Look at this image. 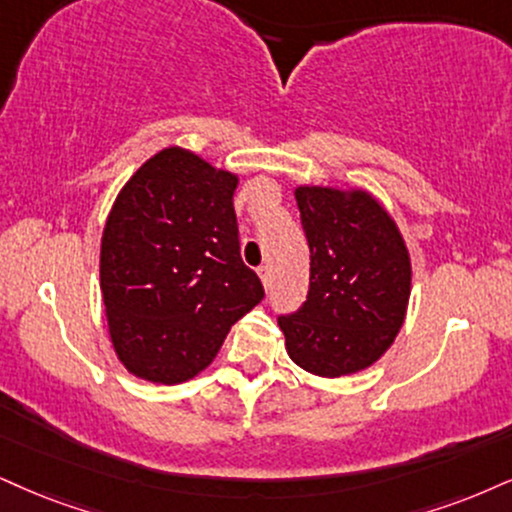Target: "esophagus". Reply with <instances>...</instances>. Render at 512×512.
I'll return each instance as SVG.
<instances>
[{
  "label": "esophagus",
  "mask_w": 512,
  "mask_h": 512,
  "mask_svg": "<svg viewBox=\"0 0 512 512\" xmlns=\"http://www.w3.org/2000/svg\"><path fill=\"white\" fill-rule=\"evenodd\" d=\"M258 277H261L263 287H270V280H273V277H270V268H268V266L258 268Z\"/></svg>",
  "instance_id": "obj_1"
}]
</instances>
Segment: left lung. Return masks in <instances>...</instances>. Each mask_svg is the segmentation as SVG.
I'll use <instances>...</instances> for the list:
<instances>
[{
  "label": "left lung",
  "instance_id": "8db88e82",
  "mask_svg": "<svg viewBox=\"0 0 512 512\" xmlns=\"http://www.w3.org/2000/svg\"><path fill=\"white\" fill-rule=\"evenodd\" d=\"M311 282L304 306L280 315L289 358L320 377L370 368L394 344L410 299V256L387 208L365 189H294Z\"/></svg>",
  "mask_w": 512,
  "mask_h": 512
}]
</instances>
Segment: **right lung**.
Listing matches in <instances>:
<instances>
[{
    "instance_id": "obj_1",
    "label": "right lung",
    "mask_w": 512,
    "mask_h": 512,
    "mask_svg": "<svg viewBox=\"0 0 512 512\" xmlns=\"http://www.w3.org/2000/svg\"><path fill=\"white\" fill-rule=\"evenodd\" d=\"M239 178L182 147L154 154L106 218L99 277L113 351L156 384L192 380L263 299L239 256Z\"/></svg>"
}]
</instances>
